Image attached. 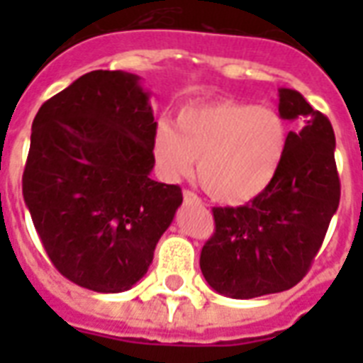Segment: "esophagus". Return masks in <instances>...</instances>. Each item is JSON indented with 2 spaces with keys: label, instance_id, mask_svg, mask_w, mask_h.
I'll use <instances>...</instances> for the list:
<instances>
[{
  "label": "esophagus",
  "instance_id": "esophagus-1",
  "mask_svg": "<svg viewBox=\"0 0 363 363\" xmlns=\"http://www.w3.org/2000/svg\"><path fill=\"white\" fill-rule=\"evenodd\" d=\"M182 198H184L186 203H194V205L201 203V199H199L198 194H194L192 190H184V192H182Z\"/></svg>",
  "mask_w": 363,
  "mask_h": 363
}]
</instances>
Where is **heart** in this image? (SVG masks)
Wrapping results in <instances>:
<instances>
[{
  "label": "heart",
  "mask_w": 363,
  "mask_h": 363,
  "mask_svg": "<svg viewBox=\"0 0 363 363\" xmlns=\"http://www.w3.org/2000/svg\"><path fill=\"white\" fill-rule=\"evenodd\" d=\"M175 130L160 122L152 135L156 167L167 181L188 177L198 160V179L211 198L245 203L264 192L279 173L288 131L271 107L239 101L188 105Z\"/></svg>",
  "instance_id": "b5f03b06"
}]
</instances>
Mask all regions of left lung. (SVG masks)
<instances>
[{
  "instance_id": "left-lung-1",
  "label": "left lung",
  "mask_w": 363,
  "mask_h": 363,
  "mask_svg": "<svg viewBox=\"0 0 363 363\" xmlns=\"http://www.w3.org/2000/svg\"><path fill=\"white\" fill-rule=\"evenodd\" d=\"M279 113L286 121H307L288 133L273 182L247 205L213 207L215 233L201 248L199 267L211 288L228 298L250 299L296 286L339 207L332 122L290 88L279 90Z\"/></svg>"
}]
</instances>
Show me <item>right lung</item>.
<instances>
[{"label":"right lung","mask_w":363,"mask_h":363,"mask_svg":"<svg viewBox=\"0 0 363 363\" xmlns=\"http://www.w3.org/2000/svg\"><path fill=\"white\" fill-rule=\"evenodd\" d=\"M156 122L139 77L90 71L41 105L22 194L56 269L94 292L130 290L182 203L150 179Z\"/></svg>","instance_id":"1"}]
</instances>
